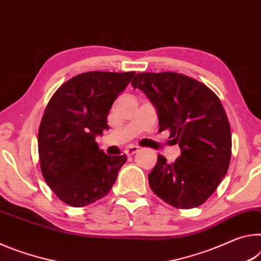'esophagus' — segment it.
<instances>
[{"label": "esophagus", "instance_id": "34e87169", "mask_svg": "<svg viewBox=\"0 0 261 261\" xmlns=\"http://www.w3.org/2000/svg\"><path fill=\"white\" fill-rule=\"evenodd\" d=\"M140 149L138 147H128L126 149V153H127V156H133L134 153H136Z\"/></svg>", "mask_w": 261, "mask_h": 261}]
</instances>
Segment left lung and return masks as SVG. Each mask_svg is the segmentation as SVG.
Instances as JSON below:
<instances>
[{
  "mask_svg": "<svg viewBox=\"0 0 261 261\" xmlns=\"http://www.w3.org/2000/svg\"><path fill=\"white\" fill-rule=\"evenodd\" d=\"M155 106L160 132L170 130L180 156L168 163L157 156L149 185L171 206L190 209L202 204L227 174L231 130L222 102L206 85L177 72H140L132 81Z\"/></svg>",
  "mask_w": 261,
  "mask_h": 261,
  "instance_id": "left-lung-1",
  "label": "left lung"
}]
</instances>
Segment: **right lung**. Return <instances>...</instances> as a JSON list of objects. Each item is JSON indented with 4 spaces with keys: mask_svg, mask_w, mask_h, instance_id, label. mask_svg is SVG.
<instances>
[{
    "mask_svg": "<svg viewBox=\"0 0 261 261\" xmlns=\"http://www.w3.org/2000/svg\"><path fill=\"white\" fill-rule=\"evenodd\" d=\"M135 75L90 71L67 81L46 106L38 132L41 173L55 195L71 207L105 196L127 156H109L96 136L109 129L108 115Z\"/></svg>",
    "mask_w": 261,
    "mask_h": 261,
    "instance_id": "1",
    "label": "right lung"
}]
</instances>
